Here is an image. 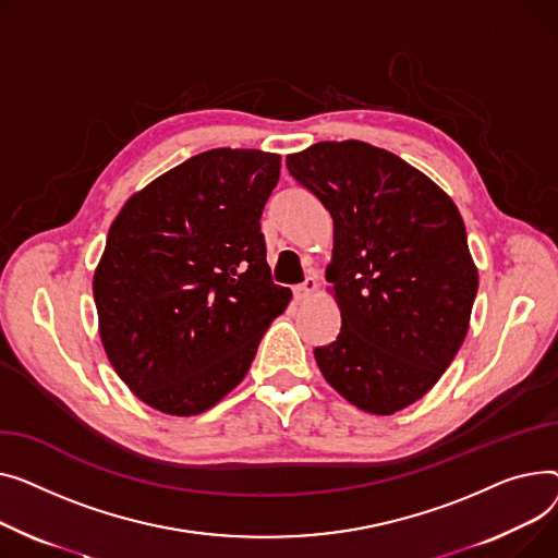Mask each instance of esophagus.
I'll return each instance as SVG.
<instances>
[{"label":"esophagus","instance_id":"34e87169","mask_svg":"<svg viewBox=\"0 0 558 558\" xmlns=\"http://www.w3.org/2000/svg\"><path fill=\"white\" fill-rule=\"evenodd\" d=\"M315 290H317V279H315V277H306L304 283L294 286V298H298V300H306V298H311V294H313Z\"/></svg>","mask_w":558,"mask_h":558}]
</instances>
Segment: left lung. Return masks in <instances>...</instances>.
I'll return each mask as SVG.
<instances>
[{
  "instance_id": "left-lung-1",
  "label": "left lung",
  "mask_w": 558,
  "mask_h": 558,
  "mask_svg": "<svg viewBox=\"0 0 558 558\" xmlns=\"http://www.w3.org/2000/svg\"><path fill=\"white\" fill-rule=\"evenodd\" d=\"M286 167L333 218L326 281L342 329L315 349L317 367L351 405L395 414L428 395L469 331L477 268L460 209L365 142H319Z\"/></svg>"
}]
</instances>
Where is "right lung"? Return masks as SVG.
<instances>
[{
	"mask_svg": "<svg viewBox=\"0 0 558 558\" xmlns=\"http://www.w3.org/2000/svg\"><path fill=\"white\" fill-rule=\"evenodd\" d=\"M281 157L214 148L153 180L114 218L94 272L110 365L146 405L214 408L247 374L292 298L275 286L260 214Z\"/></svg>",
	"mask_w": 558,
	"mask_h": 558,
	"instance_id": "1",
	"label": "right lung"
}]
</instances>
